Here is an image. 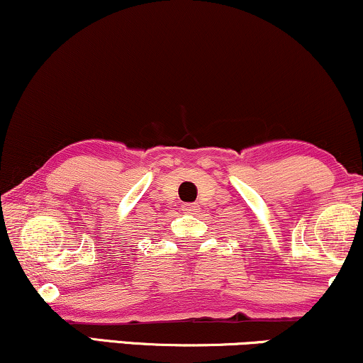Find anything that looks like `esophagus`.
Here are the masks:
<instances>
[{
    "label": "esophagus",
    "instance_id": "esophagus-1",
    "mask_svg": "<svg viewBox=\"0 0 363 363\" xmlns=\"http://www.w3.org/2000/svg\"><path fill=\"white\" fill-rule=\"evenodd\" d=\"M200 210V205L199 203H185L183 205V212L185 213H195Z\"/></svg>",
    "mask_w": 363,
    "mask_h": 363
}]
</instances>
